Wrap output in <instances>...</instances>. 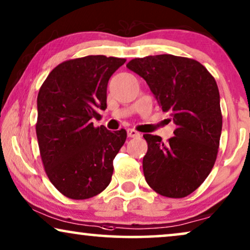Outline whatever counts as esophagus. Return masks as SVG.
<instances>
[{"label":"esophagus","mask_w":250,"mask_h":250,"mask_svg":"<svg viewBox=\"0 0 250 250\" xmlns=\"http://www.w3.org/2000/svg\"><path fill=\"white\" fill-rule=\"evenodd\" d=\"M127 135H128V137H130V138H138V137H141V134H139L138 131H136L135 129H128Z\"/></svg>","instance_id":"obj_1"}]
</instances>
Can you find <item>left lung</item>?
<instances>
[{
	"instance_id": "1",
	"label": "left lung",
	"mask_w": 250,
	"mask_h": 250,
	"mask_svg": "<svg viewBox=\"0 0 250 250\" xmlns=\"http://www.w3.org/2000/svg\"><path fill=\"white\" fill-rule=\"evenodd\" d=\"M127 67L145 80L176 125L168 143L144 135L146 182L164 197L184 198L204 183L217 156L222 132L217 83L199 62L172 55L136 58Z\"/></svg>"
}]
</instances>
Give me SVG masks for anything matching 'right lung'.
<instances>
[{
    "instance_id": "right-lung-1",
    "label": "right lung",
    "mask_w": 250,
    "mask_h": 250,
    "mask_svg": "<svg viewBox=\"0 0 250 250\" xmlns=\"http://www.w3.org/2000/svg\"><path fill=\"white\" fill-rule=\"evenodd\" d=\"M125 59L86 56L59 64L38 95V137L45 172L65 197L83 200L107 188L113 160L125 144V129L95 128L107 107V83Z\"/></svg>"
}]
</instances>
